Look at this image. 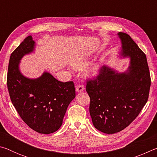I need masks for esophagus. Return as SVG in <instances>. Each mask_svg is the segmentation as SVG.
I'll return each instance as SVG.
<instances>
[{"instance_id": "obj_1", "label": "esophagus", "mask_w": 157, "mask_h": 157, "mask_svg": "<svg viewBox=\"0 0 157 157\" xmlns=\"http://www.w3.org/2000/svg\"><path fill=\"white\" fill-rule=\"evenodd\" d=\"M84 89V85H82V84H79L76 86V91L77 92H81L83 91Z\"/></svg>"}]
</instances>
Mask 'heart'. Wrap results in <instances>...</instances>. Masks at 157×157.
<instances>
[{
	"label": "heart",
	"instance_id": "b5f03b06",
	"mask_svg": "<svg viewBox=\"0 0 157 157\" xmlns=\"http://www.w3.org/2000/svg\"><path fill=\"white\" fill-rule=\"evenodd\" d=\"M87 63V60L86 59H77L73 62V66L77 69H82L86 66ZM98 69V66H95L94 68H93V72L94 73L97 72V70Z\"/></svg>",
	"mask_w": 157,
	"mask_h": 157
}]
</instances>
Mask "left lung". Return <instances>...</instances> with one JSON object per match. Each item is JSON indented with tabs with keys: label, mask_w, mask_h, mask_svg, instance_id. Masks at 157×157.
<instances>
[{
	"label": "left lung",
	"mask_w": 157,
	"mask_h": 157,
	"mask_svg": "<svg viewBox=\"0 0 157 157\" xmlns=\"http://www.w3.org/2000/svg\"><path fill=\"white\" fill-rule=\"evenodd\" d=\"M118 35L122 55L131 59L128 71L118 73L103 66L96 77L86 80L93 124L106 134L121 132L135 120L147 102L151 85L145 54L129 34Z\"/></svg>",
	"instance_id": "obj_1"
}]
</instances>
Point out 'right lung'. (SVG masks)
Masks as SVG:
<instances>
[{
    "instance_id": "1",
    "label": "right lung",
    "mask_w": 157,
    "mask_h": 157,
    "mask_svg": "<svg viewBox=\"0 0 157 157\" xmlns=\"http://www.w3.org/2000/svg\"><path fill=\"white\" fill-rule=\"evenodd\" d=\"M31 36L21 42L11 54L7 84L10 99L25 124L36 132L48 134L62 126L70 102L75 97L73 81L60 82L48 73L30 79L22 75L18 63L23 55L33 51Z\"/></svg>"
}]
</instances>
